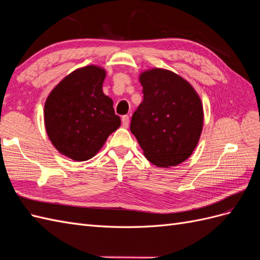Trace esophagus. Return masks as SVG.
Segmentation results:
<instances>
[{
	"label": "esophagus",
	"mask_w": 260,
	"mask_h": 260,
	"mask_svg": "<svg viewBox=\"0 0 260 260\" xmlns=\"http://www.w3.org/2000/svg\"><path fill=\"white\" fill-rule=\"evenodd\" d=\"M122 125H123V127H128V125H129V117H128V115L122 116Z\"/></svg>",
	"instance_id": "1"
}]
</instances>
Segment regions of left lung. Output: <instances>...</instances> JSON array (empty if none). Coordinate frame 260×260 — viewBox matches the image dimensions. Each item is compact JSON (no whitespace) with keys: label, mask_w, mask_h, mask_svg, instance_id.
<instances>
[{"label":"left lung","mask_w":260,"mask_h":260,"mask_svg":"<svg viewBox=\"0 0 260 260\" xmlns=\"http://www.w3.org/2000/svg\"><path fill=\"white\" fill-rule=\"evenodd\" d=\"M144 100L134 112L131 132L145 157L157 167L183 162L197 147L203 108L194 89L172 71L151 69L139 77Z\"/></svg>","instance_id":"left-lung-1"}]
</instances>
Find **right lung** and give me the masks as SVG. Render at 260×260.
Instances as JSON below:
<instances>
[{"mask_svg":"<svg viewBox=\"0 0 260 260\" xmlns=\"http://www.w3.org/2000/svg\"><path fill=\"white\" fill-rule=\"evenodd\" d=\"M104 69L88 66L71 72L46 100L45 126L59 152L76 161L92 158L121 125L112 99L102 91Z\"/></svg>","mask_w":260,"mask_h":260,"instance_id":"1","label":"right lung"}]
</instances>
